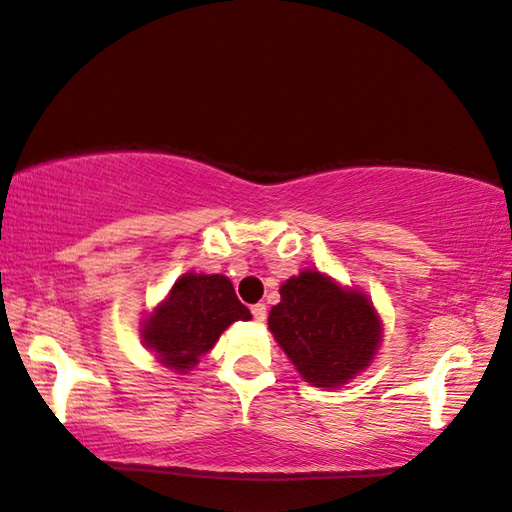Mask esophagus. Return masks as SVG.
Returning <instances> with one entry per match:
<instances>
[{"label": "esophagus", "mask_w": 512, "mask_h": 512, "mask_svg": "<svg viewBox=\"0 0 512 512\" xmlns=\"http://www.w3.org/2000/svg\"><path fill=\"white\" fill-rule=\"evenodd\" d=\"M252 314H254V321H256V323H263L265 318H267V307H265L263 303H256V305L252 307Z\"/></svg>", "instance_id": "esophagus-1"}]
</instances>
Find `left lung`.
I'll return each instance as SVG.
<instances>
[{"instance_id": "1", "label": "left lung", "mask_w": 512, "mask_h": 512, "mask_svg": "<svg viewBox=\"0 0 512 512\" xmlns=\"http://www.w3.org/2000/svg\"><path fill=\"white\" fill-rule=\"evenodd\" d=\"M267 325L296 372L314 388H341L370 368L383 343L372 298L318 269L281 285Z\"/></svg>"}]
</instances>
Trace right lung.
<instances>
[{"label": "right lung", "mask_w": 512, "mask_h": 512, "mask_svg": "<svg viewBox=\"0 0 512 512\" xmlns=\"http://www.w3.org/2000/svg\"><path fill=\"white\" fill-rule=\"evenodd\" d=\"M249 318L227 276L187 272L142 318L140 339L165 368L187 374L231 323Z\"/></svg>", "instance_id": "right-lung-1"}]
</instances>
